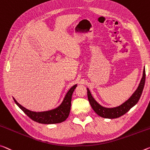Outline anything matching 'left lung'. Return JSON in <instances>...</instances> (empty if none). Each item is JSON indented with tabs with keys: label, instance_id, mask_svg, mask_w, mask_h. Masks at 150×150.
I'll list each match as a JSON object with an SVG mask.
<instances>
[{
	"label": "left lung",
	"instance_id": "left-lung-1",
	"mask_svg": "<svg viewBox=\"0 0 150 150\" xmlns=\"http://www.w3.org/2000/svg\"><path fill=\"white\" fill-rule=\"evenodd\" d=\"M145 81H146V70H145L144 68L143 77H142L141 82H140L136 91L134 93V94L131 96L128 100H127L125 103H123L121 105L116 107V108H106L99 105L93 99V97H92L89 89H87L88 100H89L90 105H91V108L95 111V112L98 115L101 116V117L109 119L120 117L122 115H124L125 113H126L132 107H134L138 102L140 97L142 96V91H143Z\"/></svg>",
	"mask_w": 150,
	"mask_h": 150
}]
</instances>
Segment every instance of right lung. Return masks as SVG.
<instances>
[{
  "instance_id": "obj_1",
  "label": "right lung",
  "mask_w": 150,
  "mask_h": 150,
  "mask_svg": "<svg viewBox=\"0 0 150 150\" xmlns=\"http://www.w3.org/2000/svg\"><path fill=\"white\" fill-rule=\"evenodd\" d=\"M77 87V85L73 86L69 90L67 93L64 98L62 103L56 109L52 110L43 111V112H35L27 109L16 101L15 99L14 101L19 108L22 109L23 112L35 122L43 123V124H53L64 122L68 117L70 113L71 105V97L73 93Z\"/></svg>"
}]
</instances>
